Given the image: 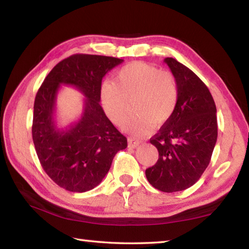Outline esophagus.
<instances>
[{
    "label": "esophagus",
    "mask_w": 249,
    "mask_h": 249,
    "mask_svg": "<svg viewBox=\"0 0 249 249\" xmlns=\"http://www.w3.org/2000/svg\"><path fill=\"white\" fill-rule=\"evenodd\" d=\"M140 144V142L139 140H136V139H133V138H129L128 139V146L132 147V148H136L138 147Z\"/></svg>",
    "instance_id": "obj_1"
}]
</instances>
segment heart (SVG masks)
<instances>
[{
  "instance_id": "1",
  "label": "heart",
  "mask_w": 249,
  "mask_h": 249,
  "mask_svg": "<svg viewBox=\"0 0 249 249\" xmlns=\"http://www.w3.org/2000/svg\"><path fill=\"white\" fill-rule=\"evenodd\" d=\"M134 102L136 115L126 120L122 128L143 135L153 126L163 125L174 114L178 88L173 75L155 65L132 62L117 71L113 83H103L100 100L110 120L120 124L128 114V101Z\"/></svg>"
}]
</instances>
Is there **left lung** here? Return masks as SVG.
Returning a JSON list of instances; mask_svg holds the SVG:
<instances>
[{"label":"left lung","instance_id":"1","mask_svg":"<svg viewBox=\"0 0 249 249\" xmlns=\"http://www.w3.org/2000/svg\"><path fill=\"white\" fill-rule=\"evenodd\" d=\"M178 88L174 114L150 142L158 149L157 163L146 170L153 187L164 193L193 186L209 164L218 138L216 107L201 79L173 57L164 58Z\"/></svg>","mask_w":249,"mask_h":249}]
</instances>
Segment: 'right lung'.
<instances>
[{
  "label": "right lung",
  "mask_w": 249,
  "mask_h": 249,
  "mask_svg": "<svg viewBox=\"0 0 249 249\" xmlns=\"http://www.w3.org/2000/svg\"><path fill=\"white\" fill-rule=\"evenodd\" d=\"M123 60L75 54L53 67L35 99L33 140L43 170L54 183L74 193L98 186L113 158L127 147V139L107 119L100 106L102 78ZM61 84L71 85L85 96L77 122L58 129L56 98Z\"/></svg>",
  "instance_id": "obj_1"
}]
</instances>
